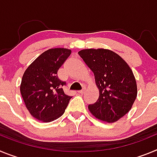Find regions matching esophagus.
<instances>
[{"label":"esophagus","mask_w":157,"mask_h":157,"mask_svg":"<svg viewBox=\"0 0 157 157\" xmlns=\"http://www.w3.org/2000/svg\"><path fill=\"white\" fill-rule=\"evenodd\" d=\"M85 90H86V89L85 88H83V90H80V91H78V94H83V93L85 92Z\"/></svg>","instance_id":"1"}]
</instances>
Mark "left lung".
Listing matches in <instances>:
<instances>
[{"mask_svg":"<svg viewBox=\"0 0 157 157\" xmlns=\"http://www.w3.org/2000/svg\"><path fill=\"white\" fill-rule=\"evenodd\" d=\"M78 55L94 72L99 90L98 101L89 105V110L102 122L118 121L131 109L137 98L132 70L121 56L109 49L86 48Z\"/></svg>","mask_w":157,"mask_h":157,"instance_id":"8db88e82","label":"left lung"}]
</instances>
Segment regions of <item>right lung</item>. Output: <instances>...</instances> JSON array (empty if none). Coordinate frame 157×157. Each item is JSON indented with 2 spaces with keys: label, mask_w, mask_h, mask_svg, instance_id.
I'll list each match as a JSON object with an SVG mask.
<instances>
[{
  "label": "right lung",
  "mask_w": 157,
  "mask_h": 157,
  "mask_svg": "<svg viewBox=\"0 0 157 157\" xmlns=\"http://www.w3.org/2000/svg\"><path fill=\"white\" fill-rule=\"evenodd\" d=\"M71 50L64 48H49L28 66L20 84V93L26 108L33 117L43 123L59 118L72 97L64 94L57 71Z\"/></svg>",
  "instance_id": "right-lung-1"
}]
</instances>
